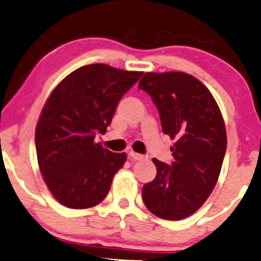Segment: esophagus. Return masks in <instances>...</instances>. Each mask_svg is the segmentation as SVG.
<instances>
[{
  "label": "esophagus",
  "instance_id": "1",
  "mask_svg": "<svg viewBox=\"0 0 261 261\" xmlns=\"http://www.w3.org/2000/svg\"><path fill=\"white\" fill-rule=\"evenodd\" d=\"M128 157H130V160H134V161H142V160H145V155L136 153V152H134V151L128 152Z\"/></svg>",
  "mask_w": 261,
  "mask_h": 261
}]
</instances>
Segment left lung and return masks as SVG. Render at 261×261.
Returning a JSON list of instances; mask_svg holds the SVG:
<instances>
[{
    "label": "left lung",
    "mask_w": 261,
    "mask_h": 261,
    "mask_svg": "<svg viewBox=\"0 0 261 261\" xmlns=\"http://www.w3.org/2000/svg\"><path fill=\"white\" fill-rule=\"evenodd\" d=\"M139 88L157 107L163 133L175 140L172 164L152 160L157 174L143 185V202L157 217L182 220L201 207L218 180L227 148L222 114L205 85L185 72H147Z\"/></svg>",
    "instance_id": "1"
}]
</instances>
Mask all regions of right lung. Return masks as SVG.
<instances>
[{"label":"right lung","instance_id":"add662e5","mask_svg":"<svg viewBox=\"0 0 261 261\" xmlns=\"http://www.w3.org/2000/svg\"><path fill=\"white\" fill-rule=\"evenodd\" d=\"M142 72L104 64L86 65L56 86L35 130L38 164L45 184L61 205L89 208L109 193L126 153L94 142L106 134L122 95Z\"/></svg>","mask_w":261,"mask_h":261}]
</instances>
